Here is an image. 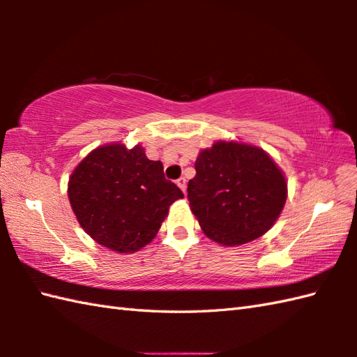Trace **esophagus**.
I'll return each instance as SVG.
<instances>
[{"label":"esophagus","instance_id":"obj_1","mask_svg":"<svg viewBox=\"0 0 357 357\" xmlns=\"http://www.w3.org/2000/svg\"><path fill=\"white\" fill-rule=\"evenodd\" d=\"M176 184H178V187L181 188V190H183V192L185 193V190H187V179H185V178H179V179L176 181Z\"/></svg>","mask_w":357,"mask_h":357}]
</instances>
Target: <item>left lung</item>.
Wrapping results in <instances>:
<instances>
[{"label": "left lung", "instance_id": "left-lung-1", "mask_svg": "<svg viewBox=\"0 0 357 357\" xmlns=\"http://www.w3.org/2000/svg\"><path fill=\"white\" fill-rule=\"evenodd\" d=\"M188 181V201L202 231L225 247L261 238L282 211L287 179L264 149L241 141H216L202 149Z\"/></svg>", "mask_w": 357, "mask_h": 357}]
</instances>
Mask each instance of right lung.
<instances>
[{
  "label": "right lung",
  "mask_w": 357,
  "mask_h": 357,
  "mask_svg": "<svg viewBox=\"0 0 357 357\" xmlns=\"http://www.w3.org/2000/svg\"><path fill=\"white\" fill-rule=\"evenodd\" d=\"M70 207L96 244L135 253L150 244L174 201L184 198L167 181L161 161L136 144H104L75 167L67 184Z\"/></svg>",
  "instance_id": "1"
}]
</instances>
